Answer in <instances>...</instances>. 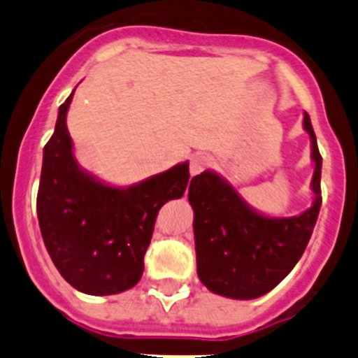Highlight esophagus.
<instances>
[{
    "mask_svg": "<svg viewBox=\"0 0 358 358\" xmlns=\"http://www.w3.org/2000/svg\"><path fill=\"white\" fill-rule=\"evenodd\" d=\"M213 165V158L209 155H195L192 159V165H189V173L196 176V173L203 172L206 169Z\"/></svg>",
    "mask_w": 358,
    "mask_h": 358,
    "instance_id": "obj_1",
    "label": "esophagus"
}]
</instances>
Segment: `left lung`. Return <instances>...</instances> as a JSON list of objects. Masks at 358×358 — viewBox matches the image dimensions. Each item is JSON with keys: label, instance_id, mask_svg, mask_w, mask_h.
<instances>
[{"label": "left lung", "instance_id": "1", "mask_svg": "<svg viewBox=\"0 0 358 358\" xmlns=\"http://www.w3.org/2000/svg\"><path fill=\"white\" fill-rule=\"evenodd\" d=\"M304 130L311 137L315 202L299 216L258 214L223 177L209 170L192 179L188 200L195 213L196 271L214 294L239 301L262 297L301 260L322 207V155L308 114Z\"/></svg>", "mask_w": 358, "mask_h": 358}]
</instances>
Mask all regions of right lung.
I'll return each instance as SVG.
<instances>
[{
	"instance_id": "add662e5",
	"label": "right lung",
	"mask_w": 358,
	"mask_h": 358,
	"mask_svg": "<svg viewBox=\"0 0 358 358\" xmlns=\"http://www.w3.org/2000/svg\"><path fill=\"white\" fill-rule=\"evenodd\" d=\"M43 148L36 213L43 243L68 283L87 295H114L135 287L144 272L158 210L181 199L189 163H179L130 188H114L79 169L71 151L66 112Z\"/></svg>"
}]
</instances>
